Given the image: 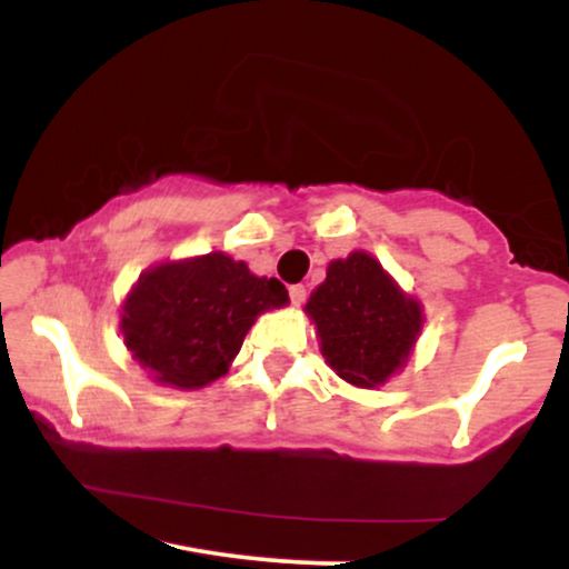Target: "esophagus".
<instances>
[{
  "label": "esophagus",
  "mask_w": 569,
  "mask_h": 569,
  "mask_svg": "<svg viewBox=\"0 0 569 569\" xmlns=\"http://www.w3.org/2000/svg\"><path fill=\"white\" fill-rule=\"evenodd\" d=\"M289 297H291V305H293V307H299V305L305 302V297H307V289H305L302 283L291 286V289H289Z\"/></svg>",
  "instance_id": "1"
}]
</instances>
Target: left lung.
<instances>
[{
	"mask_svg": "<svg viewBox=\"0 0 569 569\" xmlns=\"http://www.w3.org/2000/svg\"><path fill=\"white\" fill-rule=\"evenodd\" d=\"M305 312L316 323L326 363L356 388H380L407 367L426 323L420 299L369 251L329 262Z\"/></svg>",
	"mask_w": 569,
	"mask_h": 569,
	"instance_id": "left-lung-1",
	"label": "left lung"
}]
</instances>
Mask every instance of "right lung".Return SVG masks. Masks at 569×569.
I'll list each match as a JSON object with an SVG mask.
<instances>
[{"instance_id": "1", "label": "right lung", "mask_w": 569, "mask_h": 569, "mask_svg": "<svg viewBox=\"0 0 569 569\" xmlns=\"http://www.w3.org/2000/svg\"><path fill=\"white\" fill-rule=\"evenodd\" d=\"M286 305L278 278H259L246 262L211 251L147 267L122 302L120 331L154 382L200 390L227 375L253 321Z\"/></svg>"}]
</instances>
